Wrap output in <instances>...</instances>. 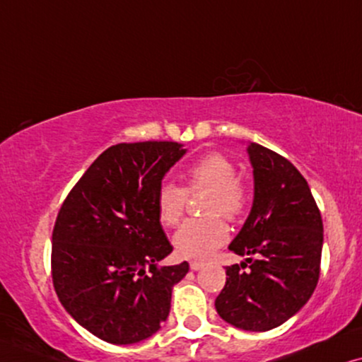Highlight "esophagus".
<instances>
[{
	"instance_id": "1",
	"label": "esophagus",
	"mask_w": 362,
	"mask_h": 362,
	"mask_svg": "<svg viewBox=\"0 0 362 362\" xmlns=\"http://www.w3.org/2000/svg\"><path fill=\"white\" fill-rule=\"evenodd\" d=\"M204 262H202V259H192L190 262V268L194 269V272H197V269H200L202 267H204Z\"/></svg>"
}]
</instances>
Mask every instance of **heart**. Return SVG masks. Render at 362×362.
Here are the masks:
<instances>
[{"label":"heart","instance_id":"heart-1","mask_svg":"<svg viewBox=\"0 0 362 362\" xmlns=\"http://www.w3.org/2000/svg\"><path fill=\"white\" fill-rule=\"evenodd\" d=\"M185 189L165 182L157 190V215L165 226L180 221L189 194L209 192L205 214L209 218L187 220L173 235V247L185 258H205L228 240V226L220 216L233 221L245 214L248 192L237 178L233 162L221 153H206L185 172Z\"/></svg>","mask_w":362,"mask_h":362}]
</instances>
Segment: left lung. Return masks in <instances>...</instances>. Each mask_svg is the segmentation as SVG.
Returning a JSON list of instances; mask_svg holds the SVG:
<instances>
[{
  "label": "left lung",
  "mask_w": 362,
  "mask_h": 362,
  "mask_svg": "<svg viewBox=\"0 0 362 362\" xmlns=\"http://www.w3.org/2000/svg\"><path fill=\"white\" fill-rule=\"evenodd\" d=\"M247 152L253 167V205L228 248L248 258L226 267L215 308L231 326L262 332L295 316L315 291L322 220L310 185L290 160L255 142ZM245 266L250 268L247 272Z\"/></svg>",
  "instance_id": "obj_1"
}]
</instances>
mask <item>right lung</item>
<instances>
[{
  "mask_svg": "<svg viewBox=\"0 0 362 362\" xmlns=\"http://www.w3.org/2000/svg\"><path fill=\"white\" fill-rule=\"evenodd\" d=\"M177 142L117 144L66 197L52 230V283L64 310L99 339L151 338L170 313L189 263L158 267L172 245L157 215L162 178L185 156Z\"/></svg>",
  "mask_w": 362,
  "mask_h": 362,
  "instance_id": "right-lung-1",
  "label": "right lung"
}]
</instances>
